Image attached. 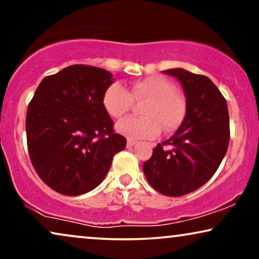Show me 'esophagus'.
<instances>
[{
  "label": "esophagus",
  "instance_id": "1",
  "mask_svg": "<svg viewBox=\"0 0 259 259\" xmlns=\"http://www.w3.org/2000/svg\"><path fill=\"white\" fill-rule=\"evenodd\" d=\"M136 144H137L136 140H132V139L127 140V147H133Z\"/></svg>",
  "mask_w": 259,
  "mask_h": 259
}]
</instances>
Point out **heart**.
Wrapping results in <instances>:
<instances>
[{"label": "heart", "mask_w": 259, "mask_h": 259, "mask_svg": "<svg viewBox=\"0 0 259 259\" xmlns=\"http://www.w3.org/2000/svg\"><path fill=\"white\" fill-rule=\"evenodd\" d=\"M133 101H145L140 108L143 116H130L116 123V131L132 140L157 137L160 127L171 133L182 125L186 114L185 98L171 81L159 75L134 81L128 91L118 82L112 83L102 98L106 112L116 119L130 111Z\"/></svg>", "instance_id": "b5f03b06"}]
</instances>
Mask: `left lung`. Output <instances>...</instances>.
<instances>
[{
    "label": "left lung",
    "mask_w": 259,
    "mask_h": 259,
    "mask_svg": "<svg viewBox=\"0 0 259 259\" xmlns=\"http://www.w3.org/2000/svg\"><path fill=\"white\" fill-rule=\"evenodd\" d=\"M164 73L182 83L186 115L175 136L153 148L143 169L154 190L180 197L203 186L218 169L229 147V111L225 98L207 76L182 68Z\"/></svg>",
    "instance_id": "1"
}]
</instances>
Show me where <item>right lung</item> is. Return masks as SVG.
<instances>
[{
  "label": "right lung",
  "instance_id": "add662e5",
  "mask_svg": "<svg viewBox=\"0 0 259 259\" xmlns=\"http://www.w3.org/2000/svg\"><path fill=\"white\" fill-rule=\"evenodd\" d=\"M106 69L73 65L46 76L28 105L27 146L42 182L65 196L95 189L126 138L114 132L104 107L113 83Z\"/></svg>",
  "mask_w": 259,
  "mask_h": 259
}]
</instances>
